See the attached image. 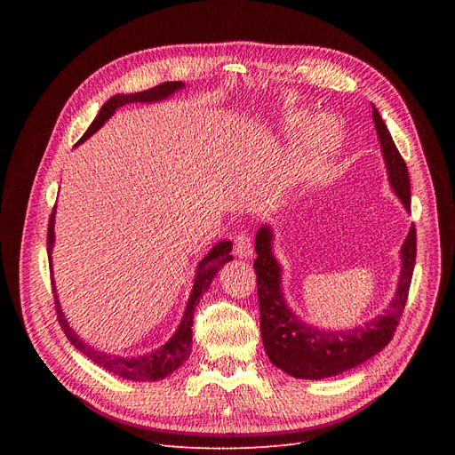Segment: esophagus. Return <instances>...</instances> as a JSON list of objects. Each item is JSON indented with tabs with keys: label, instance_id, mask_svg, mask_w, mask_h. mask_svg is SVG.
<instances>
[{
	"label": "esophagus",
	"instance_id": "34e87169",
	"mask_svg": "<svg viewBox=\"0 0 455 455\" xmlns=\"http://www.w3.org/2000/svg\"><path fill=\"white\" fill-rule=\"evenodd\" d=\"M235 256L240 258H251L252 256V243H251V237L245 234V232H240L235 235Z\"/></svg>",
	"mask_w": 455,
	"mask_h": 455
}]
</instances>
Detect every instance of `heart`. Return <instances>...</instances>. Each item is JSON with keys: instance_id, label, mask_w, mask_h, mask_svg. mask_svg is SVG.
Listing matches in <instances>:
<instances>
[{"instance_id": "1", "label": "heart", "mask_w": 455, "mask_h": 455, "mask_svg": "<svg viewBox=\"0 0 455 455\" xmlns=\"http://www.w3.org/2000/svg\"><path fill=\"white\" fill-rule=\"evenodd\" d=\"M339 138H341V129L336 119L324 116L315 119L312 127H309L304 138V148L312 158H321L336 149Z\"/></svg>"}]
</instances>
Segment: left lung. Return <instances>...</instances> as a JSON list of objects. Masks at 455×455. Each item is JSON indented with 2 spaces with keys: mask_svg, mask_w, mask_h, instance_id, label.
Wrapping results in <instances>:
<instances>
[{
  "mask_svg": "<svg viewBox=\"0 0 455 455\" xmlns=\"http://www.w3.org/2000/svg\"><path fill=\"white\" fill-rule=\"evenodd\" d=\"M372 119L381 155L386 160L389 184L403 208L411 212L408 165L400 156L387 125L374 105ZM273 228L269 225L259 227L256 232L254 249L258 256L254 259V271L261 339H264L266 352L275 367L293 378L323 379L365 363L381 348L387 347L410 293L417 258V234L413 225L400 249L402 269L393 300L376 319L350 330H323L314 324H306L293 314L282 293V267L273 254Z\"/></svg>",
  "mask_w": 455,
  "mask_h": 455,
  "instance_id": "obj_1",
  "label": "left lung"
}]
</instances>
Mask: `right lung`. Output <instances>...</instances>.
Segmentation results:
<instances>
[{"label":"right lung","instance_id":"1","mask_svg":"<svg viewBox=\"0 0 455 455\" xmlns=\"http://www.w3.org/2000/svg\"><path fill=\"white\" fill-rule=\"evenodd\" d=\"M186 88L184 83L180 81H173V83H162L155 88L143 90V92H136V93H117L112 95V98L101 107L100 114L95 116V119L92 122V125L88 127V131L83 134V138L79 140V143L86 141L93 132H98L107 119L124 105L129 103H156V101H164L167 98L179 90ZM77 143V146H79ZM55 213H57V204L52 212L50 218V228H47V256H50V269H52V278H53V264H52V252H53V245H55ZM232 242H220L218 245H213L210 249V252L199 261L197 271H196V278H194V288H191L186 309L182 321L179 324V328L175 330L173 336L170 338L165 345H162L160 348L143 354V355H117V354H108L103 352L100 348H93L92 345H88L86 341H83L77 331H74L62 314L60 309V302H59V295L55 290V282H53V295H55V307H57V319L66 333V338L69 339V343L74 345L77 350H81L88 360H92L93 363H98L100 367H103L105 371L122 376L125 379H132V381H156V379H164L165 376H170L173 371H177L188 357H189V350H191V326H194V312L196 306L199 304L201 297L204 295V291H208L212 280L215 278V275L220 273V269L227 264V261L232 259Z\"/></svg>","mask_w":455,"mask_h":455}]
</instances>
